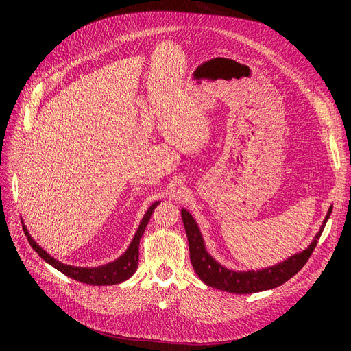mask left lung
Segmentation results:
<instances>
[{
	"label": "left lung",
	"instance_id": "obj_1",
	"mask_svg": "<svg viewBox=\"0 0 351 351\" xmlns=\"http://www.w3.org/2000/svg\"><path fill=\"white\" fill-rule=\"evenodd\" d=\"M331 212L332 206H329L328 214L322 222V227L317 231V234L309 244V247L300 253L293 254L289 259L274 265V267L256 271H232L222 267L221 263H218L206 252L204 237H202L200 230L193 217L190 215V212L182 209V218L189 240L190 261H192L193 269L197 274V277L206 285L214 287V289L234 294H249L275 289V287H278L294 277L304 267L306 262L309 261Z\"/></svg>",
	"mask_w": 351,
	"mask_h": 351
}]
</instances>
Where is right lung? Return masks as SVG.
<instances>
[{"label": "right lung", "instance_id": "right-lung-1", "mask_svg": "<svg viewBox=\"0 0 351 351\" xmlns=\"http://www.w3.org/2000/svg\"><path fill=\"white\" fill-rule=\"evenodd\" d=\"M158 204L159 202H155V204H152L151 208L146 210V214L141 221V226L137 228L129 249H127L119 259H115L114 262H110L107 265H102V267H98V268H80V267H70V265L61 263L52 256H49V254L42 249L39 244H36V241L30 237L29 231L25 226H23V231L27 236L32 249H34L45 262L52 265V267L58 269L60 272L67 275V277L84 284H90V285H114V284H120L125 280H129L136 272L137 263H139V243L147 222L151 219L152 212L158 206Z\"/></svg>", "mask_w": 351, "mask_h": 351}]
</instances>
